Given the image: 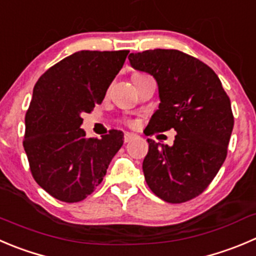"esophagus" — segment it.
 Segmentation results:
<instances>
[{
  "instance_id": "esophagus-1",
  "label": "esophagus",
  "mask_w": 256,
  "mask_h": 256,
  "mask_svg": "<svg viewBox=\"0 0 256 256\" xmlns=\"http://www.w3.org/2000/svg\"><path fill=\"white\" fill-rule=\"evenodd\" d=\"M136 138V135H134V134L126 132L125 135H124V141H125V142H128V141H131L132 138Z\"/></svg>"
}]
</instances>
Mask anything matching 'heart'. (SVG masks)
I'll return each instance as SVG.
<instances>
[{"label": "heart", "instance_id": "b5f03b06", "mask_svg": "<svg viewBox=\"0 0 256 256\" xmlns=\"http://www.w3.org/2000/svg\"><path fill=\"white\" fill-rule=\"evenodd\" d=\"M136 75H141V74H136ZM134 76H135V75H134Z\"/></svg>", "mask_w": 256, "mask_h": 256}]
</instances>
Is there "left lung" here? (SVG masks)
I'll list each match as a JSON object with an SVG mask.
<instances>
[{
    "label": "left lung",
    "mask_w": 256,
    "mask_h": 256,
    "mask_svg": "<svg viewBox=\"0 0 256 256\" xmlns=\"http://www.w3.org/2000/svg\"><path fill=\"white\" fill-rule=\"evenodd\" d=\"M128 60L158 86L160 105L148 135L170 128L178 134L172 146L148 138L146 182L164 202H188L209 186L226 158L234 128L229 96L209 66L178 50H148Z\"/></svg>",
    "instance_id": "1"
}]
</instances>
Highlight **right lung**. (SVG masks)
I'll use <instances>...</instances> for the list:
<instances>
[{"mask_svg": "<svg viewBox=\"0 0 256 256\" xmlns=\"http://www.w3.org/2000/svg\"><path fill=\"white\" fill-rule=\"evenodd\" d=\"M128 54V50L75 52L34 85L24 148L36 182L60 202H78L94 192L122 146L118 130L86 138L81 115L102 102Z\"/></svg>", "mask_w": 256, "mask_h": 256, "instance_id": "obj_1", "label": "right lung"}]
</instances>
